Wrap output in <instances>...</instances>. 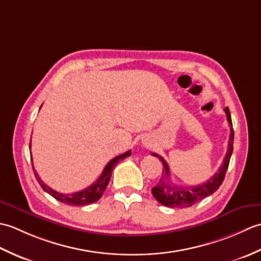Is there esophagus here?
Instances as JSON below:
<instances>
[{
  "label": "esophagus",
  "instance_id": "obj_1",
  "mask_svg": "<svg viewBox=\"0 0 261 261\" xmlns=\"http://www.w3.org/2000/svg\"><path fill=\"white\" fill-rule=\"evenodd\" d=\"M143 143H145V146H146V147H149V146H150V143H148V142H143Z\"/></svg>",
  "mask_w": 261,
  "mask_h": 261
}]
</instances>
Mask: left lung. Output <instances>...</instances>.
<instances>
[{"mask_svg":"<svg viewBox=\"0 0 261 261\" xmlns=\"http://www.w3.org/2000/svg\"><path fill=\"white\" fill-rule=\"evenodd\" d=\"M224 111L226 113V120H228L231 126V134L228 145L229 148L223 159L222 165L220 166L218 173H215L214 176L211 177V178L206 182H204V184L197 186H178L173 184L170 180V171L167 163L165 162V159L163 157H160L153 152L151 153L152 156L160 158L165 168V175L160 178L158 184L151 190L153 197L156 198L160 204H163L165 206L168 207H190L193 204L202 201L203 198L210 196L211 194L218 191V188L222 184L225 177V173L229 167L232 151H233L234 139V132L233 127H232V120L229 108H225Z\"/></svg>","mask_w":261,"mask_h":261,"instance_id":"1","label":"left lung"}]
</instances>
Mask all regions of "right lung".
I'll return each mask as SVG.
<instances>
[{
	"mask_svg": "<svg viewBox=\"0 0 261 261\" xmlns=\"http://www.w3.org/2000/svg\"><path fill=\"white\" fill-rule=\"evenodd\" d=\"M30 148H31V143H30ZM130 154H131V150L126 151L122 154H119V156H116L113 159H111L108 163V165L105 166V168L102 171L101 176L98 177L95 182H93L91 186L86 187L85 190L76 192L73 194H63V193H59V192L51 190L50 187L46 185L45 182L40 179V177H39V175L37 174V171L35 170L33 165H32V169H33V173H35V176H36L38 182L42 187V190L47 192L48 194H50V195L56 198L57 201L62 202L64 204L71 205V206H83V205L95 203L102 197L105 188L108 187L111 175H112V169L115 166V164H118L120 160H123L124 158L129 157Z\"/></svg>",
	"mask_w": 261,
	"mask_h": 261,
	"instance_id": "add662e5",
	"label": "right lung"
}]
</instances>
